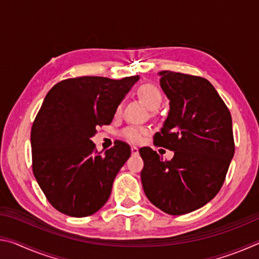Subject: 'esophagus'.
I'll return each mask as SVG.
<instances>
[{"label":"esophagus","mask_w":259,"mask_h":259,"mask_svg":"<svg viewBox=\"0 0 259 259\" xmlns=\"http://www.w3.org/2000/svg\"><path fill=\"white\" fill-rule=\"evenodd\" d=\"M131 153H133L134 155H138V154H139V150H138V147H136V146H133V147H131Z\"/></svg>","instance_id":"1"}]
</instances>
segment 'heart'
Listing matches in <instances>:
<instances>
[{
    "mask_svg": "<svg viewBox=\"0 0 259 259\" xmlns=\"http://www.w3.org/2000/svg\"><path fill=\"white\" fill-rule=\"evenodd\" d=\"M137 95L140 98V100L146 105V106L152 109V111H155V109L159 108L162 104V94L160 89L154 84H151V83H145V84H142L137 90ZM121 111V104L116 106L115 112L116 114L120 113ZM147 134V129L142 128V126H135L131 125L125 128L122 131V137L128 140L130 143H140L144 138V136Z\"/></svg>",
    "mask_w": 259,
    "mask_h": 259,
    "instance_id": "1",
    "label": "heart"
}]
</instances>
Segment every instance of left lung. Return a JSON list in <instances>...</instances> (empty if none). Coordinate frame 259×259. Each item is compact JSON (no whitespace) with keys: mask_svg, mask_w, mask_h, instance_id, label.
<instances>
[{"mask_svg":"<svg viewBox=\"0 0 259 259\" xmlns=\"http://www.w3.org/2000/svg\"><path fill=\"white\" fill-rule=\"evenodd\" d=\"M159 75L170 109L154 142L175 155L164 161L151 147L140 148V178L147 199L178 216L203 207L224 184L235 150L232 117L205 78L170 71Z\"/></svg>","mask_w":259,"mask_h":259,"instance_id":"left-lung-1","label":"left lung"}]
</instances>
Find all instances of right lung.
Segmentation results:
<instances>
[{"label": "right lung", "instance_id": "1", "mask_svg": "<svg viewBox=\"0 0 259 259\" xmlns=\"http://www.w3.org/2000/svg\"><path fill=\"white\" fill-rule=\"evenodd\" d=\"M138 80V75L67 78L47 94L30 131L33 174L58 211L87 217L107 202L131 150L116 140L102 154L91 137L98 125L111 123L116 106Z\"/></svg>", "mask_w": 259, "mask_h": 259}]
</instances>
